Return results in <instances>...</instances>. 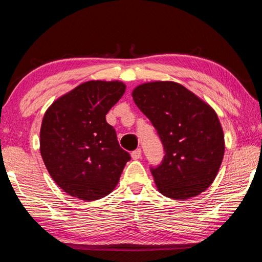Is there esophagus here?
<instances>
[{"instance_id":"1","label":"esophagus","mask_w":262,"mask_h":262,"mask_svg":"<svg viewBox=\"0 0 262 262\" xmlns=\"http://www.w3.org/2000/svg\"><path fill=\"white\" fill-rule=\"evenodd\" d=\"M141 156H142V151H141V149H136V150H134V151L132 152V157H133V159H139V158H141Z\"/></svg>"}]
</instances>
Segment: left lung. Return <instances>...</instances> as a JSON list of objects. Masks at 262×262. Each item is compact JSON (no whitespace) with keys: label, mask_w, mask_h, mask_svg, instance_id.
<instances>
[{"label":"left lung","mask_w":262,"mask_h":262,"mask_svg":"<svg viewBox=\"0 0 262 262\" xmlns=\"http://www.w3.org/2000/svg\"><path fill=\"white\" fill-rule=\"evenodd\" d=\"M133 99L156 128L165 156L150 171L159 192L174 200L196 196L215 180L224 134L214 110L179 83H143Z\"/></svg>","instance_id":"8db88e82"}]
</instances>
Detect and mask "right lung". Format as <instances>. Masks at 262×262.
Instances as JSON below:
<instances>
[{"mask_svg": "<svg viewBox=\"0 0 262 262\" xmlns=\"http://www.w3.org/2000/svg\"><path fill=\"white\" fill-rule=\"evenodd\" d=\"M119 81H89L56 99L43 115L40 154L48 173L72 196L95 201L118 185L129 154L106 114L125 94Z\"/></svg>", "mask_w": 262, "mask_h": 262, "instance_id": "right-lung-1", "label": "right lung"}]
</instances>
